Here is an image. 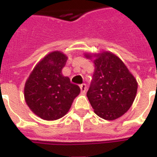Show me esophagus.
Instances as JSON below:
<instances>
[{"mask_svg": "<svg viewBox=\"0 0 157 157\" xmlns=\"http://www.w3.org/2000/svg\"><path fill=\"white\" fill-rule=\"evenodd\" d=\"M80 88H81V93H82V94H85V93H86V89H87V87H86V84H82V85H81V86H80Z\"/></svg>", "mask_w": 157, "mask_h": 157, "instance_id": "34e87169", "label": "esophagus"}]
</instances>
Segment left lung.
<instances>
[{
  "mask_svg": "<svg viewBox=\"0 0 157 157\" xmlns=\"http://www.w3.org/2000/svg\"><path fill=\"white\" fill-rule=\"evenodd\" d=\"M85 56L95 58L93 80L87 92L95 114L107 121L119 118L134 103L138 90L136 79L112 53L103 51L94 55L86 54Z\"/></svg>",
  "mask_w": 157,
  "mask_h": 157,
  "instance_id": "8db88e82",
  "label": "left lung"
}]
</instances>
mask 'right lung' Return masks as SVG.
<instances>
[{"label": "right lung", "mask_w": 157, "mask_h": 157, "mask_svg": "<svg viewBox=\"0 0 157 157\" xmlns=\"http://www.w3.org/2000/svg\"><path fill=\"white\" fill-rule=\"evenodd\" d=\"M67 59L60 51L50 53L36 65L26 81V103L41 119L54 121L65 116L81 92L78 86L62 74Z\"/></svg>", "instance_id": "obj_1"}]
</instances>
